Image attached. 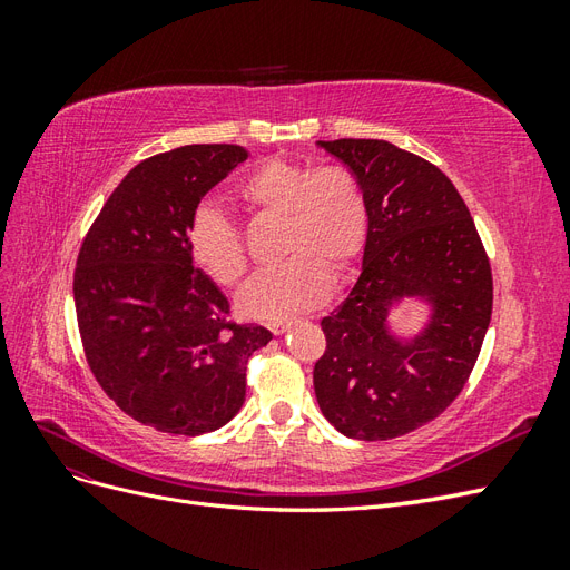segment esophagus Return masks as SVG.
<instances>
[{
  "instance_id": "1",
  "label": "esophagus",
  "mask_w": 570,
  "mask_h": 570,
  "mask_svg": "<svg viewBox=\"0 0 570 570\" xmlns=\"http://www.w3.org/2000/svg\"><path fill=\"white\" fill-rule=\"evenodd\" d=\"M289 325H292V321H278V323H271L268 327H271L273 335H283V333L289 331Z\"/></svg>"
}]
</instances>
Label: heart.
Wrapping results in <instances>:
<instances>
[{"label": "heart", "instance_id": "obj_1", "mask_svg": "<svg viewBox=\"0 0 570 570\" xmlns=\"http://www.w3.org/2000/svg\"><path fill=\"white\" fill-rule=\"evenodd\" d=\"M237 197L254 214L283 220L281 256H287L243 289L247 316L283 321L318 306L331 275H347L366 247V189L344 166L266 161L239 180ZM187 252L223 287L243 283L249 266L239 228L209 204L189 220Z\"/></svg>", "mask_w": 570, "mask_h": 570}]
</instances>
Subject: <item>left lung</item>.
<instances>
[{"instance_id": "1", "label": "left lung", "mask_w": 570, "mask_h": 570, "mask_svg": "<svg viewBox=\"0 0 570 570\" xmlns=\"http://www.w3.org/2000/svg\"><path fill=\"white\" fill-rule=\"evenodd\" d=\"M361 180L368 237L361 275L321 321L314 366L323 416L354 440H392L450 406L475 366L492 316V268L469 206L442 170L385 140L318 142ZM402 296L434 306L424 333H389Z\"/></svg>"}]
</instances>
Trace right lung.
Masks as SVG:
<instances>
[{
  "label": "right lung",
  "instance_id": "add662e5",
  "mask_svg": "<svg viewBox=\"0 0 570 570\" xmlns=\"http://www.w3.org/2000/svg\"><path fill=\"white\" fill-rule=\"evenodd\" d=\"M247 157L187 145L145 159L82 239L73 299L85 358L120 411L161 433L226 425L245 402L249 356L273 337L228 321V299L187 252L202 197Z\"/></svg>",
  "mask_w": 570,
  "mask_h": 570
}]
</instances>
